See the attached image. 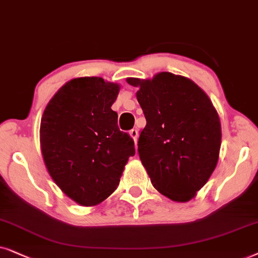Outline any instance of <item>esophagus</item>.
<instances>
[{
	"label": "esophagus",
	"mask_w": 258,
	"mask_h": 258,
	"mask_svg": "<svg viewBox=\"0 0 258 258\" xmlns=\"http://www.w3.org/2000/svg\"><path fill=\"white\" fill-rule=\"evenodd\" d=\"M130 136L132 137V139L135 140V143H137V139H138V131L136 128H133L130 131Z\"/></svg>",
	"instance_id": "obj_1"
}]
</instances>
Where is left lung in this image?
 Instances as JSON below:
<instances>
[{
  "label": "left lung",
  "instance_id": "obj_1",
  "mask_svg": "<svg viewBox=\"0 0 258 258\" xmlns=\"http://www.w3.org/2000/svg\"><path fill=\"white\" fill-rule=\"evenodd\" d=\"M146 118L138 152L160 194L188 202L207 184L219 157L222 128L205 92L190 79L161 72L151 80L128 78Z\"/></svg>",
  "mask_w": 258,
  "mask_h": 258
}]
</instances>
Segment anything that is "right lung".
Returning a JSON list of instances; mask_svg holds the SVG:
<instances>
[{"instance_id":"1","label":"right lung","mask_w":258,"mask_h":258,"mask_svg":"<svg viewBox=\"0 0 258 258\" xmlns=\"http://www.w3.org/2000/svg\"><path fill=\"white\" fill-rule=\"evenodd\" d=\"M120 86L102 78L68 81L44 109L41 152L55 184L84 207L105 201L118 187L135 142L120 131L111 106Z\"/></svg>"}]
</instances>
